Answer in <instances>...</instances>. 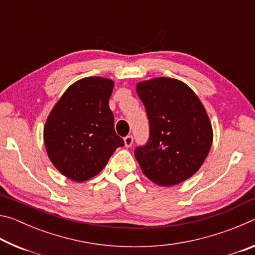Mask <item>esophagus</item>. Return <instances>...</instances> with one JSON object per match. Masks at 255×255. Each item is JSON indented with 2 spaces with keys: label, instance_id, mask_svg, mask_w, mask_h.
Listing matches in <instances>:
<instances>
[{
  "label": "esophagus",
  "instance_id": "esophagus-1",
  "mask_svg": "<svg viewBox=\"0 0 255 255\" xmlns=\"http://www.w3.org/2000/svg\"><path fill=\"white\" fill-rule=\"evenodd\" d=\"M124 141H125V146H126V147H130V146L132 145L133 138L131 135H128L124 138Z\"/></svg>",
  "mask_w": 255,
  "mask_h": 255
}]
</instances>
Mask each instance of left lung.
Instances as JSON below:
<instances>
[{
  "label": "left lung",
  "instance_id": "8db88e82",
  "mask_svg": "<svg viewBox=\"0 0 255 255\" xmlns=\"http://www.w3.org/2000/svg\"><path fill=\"white\" fill-rule=\"evenodd\" d=\"M136 91L149 123L148 141L135 148L143 173L162 187L191 178L213 143V128L199 98L170 77L139 82Z\"/></svg>",
  "mask_w": 255,
  "mask_h": 255
}]
</instances>
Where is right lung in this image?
<instances>
[{
    "label": "right lung",
    "instance_id": "obj_1",
    "mask_svg": "<svg viewBox=\"0 0 255 255\" xmlns=\"http://www.w3.org/2000/svg\"><path fill=\"white\" fill-rule=\"evenodd\" d=\"M114 81L85 77L68 88L47 118L44 141L60 173L83 182L101 172L116 149L125 145L115 131L109 99Z\"/></svg>",
    "mask_w": 255,
    "mask_h": 255
}]
</instances>
